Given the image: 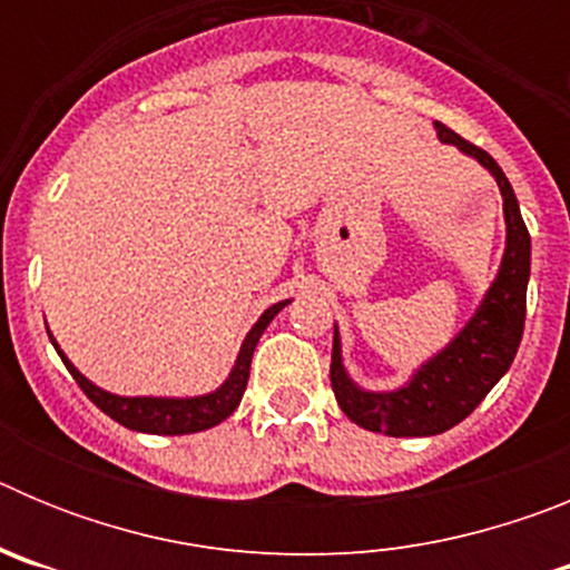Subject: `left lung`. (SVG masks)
Wrapping results in <instances>:
<instances>
[{
	"mask_svg": "<svg viewBox=\"0 0 570 570\" xmlns=\"http://www.w3.org/2000/svg\"><path fill=\"white\" fill-rule=\"evenodd\" d=\"M440 142L454 145L476 159L497 179L505 214V250L471 320L442 351L428 356L414 374L394 391H367L356 385L342 360V336L334 325L331 387L351 422L385 436H434L465 420L511 367L522 328H525V294L531 276V236L522 223L520 203L508 176L488 150L465 142L454 130L434 122Z\"/></svg>",
	"mask_w": 570,
	"mask_h": 570,
	"instance_id": "left-lung-1",
	"label": "left lung"
}]
</instances>
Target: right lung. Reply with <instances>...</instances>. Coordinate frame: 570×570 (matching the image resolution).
<instances>
[{
    "label": "right lung",
    "mask_w": 570,
    "mask_h": 570,
    "mask_svg": "<svg viewBox=\"0 0 570 570\" xmlns=\"http://www.w3.org/2000/svg\"><path fill=\"white\" fill-rule=\"evenodd\" d=\"M291 299H282L276 305H271L259 320L254 322V328L248 331V336L242 340L239 354H236L234 367L230 374L225 376V382L216 391L199 396H119L110 394L105 387L94 385L88 376L79 371L73 362L65 356V351L59 347V342L53 340V334L48 331L50 342L57 347V354L62 356L65 367L70 371V376L77 380V385L82 387L85 396H88L99 411L116 420L119 425L130 428V431H142V434H159V436H183V434H196V431H208V428L219 425L223 420H228L230 414L239 405L245 387H248L250 376V360H254V347L259 342V336L265 334V328L271 325L276 314H279Z\"/></svg>",
    "instance_id": "right-lung-1"
}]
</instances>
